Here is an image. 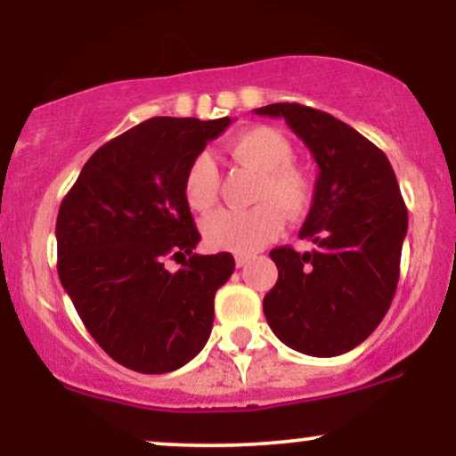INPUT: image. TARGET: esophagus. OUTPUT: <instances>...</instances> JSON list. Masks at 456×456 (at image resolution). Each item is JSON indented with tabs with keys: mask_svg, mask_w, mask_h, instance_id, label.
<instances>
[{
	"mask_svg": "<svg viewBox=\"0 0 456 456\" xmlns=\"http://www.w3.org/2000/svg\"><path fill=\"white\" fill-rule=\"evenodd\" d=\"M250 261V255H235V265L238 268H242V265H246Z\"/></svg>",
	"mask_w": 456,
	"mask_h": 456,
	"instance_id": "esophagus-1",
	"label": "esophagus"
}]
</instances>
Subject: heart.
Listing matches in <instances>:
<instances>
[{"label": "heart", "mask_w": 456, "mask_h": 456, "mask_svg": "<svg viewBox=\"0 0 456 456\" xmlns=\"http://www.w3.org/2000/svg\"><path fill=\"white\" fill-rule=\"evenodd\" d=\"M229 156L259 174L250 210H218L203 221L206 242L232 253H255L282 229V214L297 218L313 203V180L291 162L294 148L281 130L250 126L227 145ZM184 197L197 212H208L218 197V169L210 154H197L184 174Z\"/></svg>", "instance_id": "heart-1"}]
</instances>
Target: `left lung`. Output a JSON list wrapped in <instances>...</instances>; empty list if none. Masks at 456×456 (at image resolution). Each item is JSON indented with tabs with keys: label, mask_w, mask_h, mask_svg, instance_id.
<instances>
[{
	"label": "left lung",
	"mask_w": 456,
	"mask_h": 456,
	"mask_svg": "<svg viewBox=\"0 0 456 456\" xmlns=\"http://www.w3.org/2000/svg\"><path fill=\"white\" fill-rule=\"evenodd\" d=\"M282 118L319 167L300 238L308 253H270L279 281L264 297L272 332L296 352L332 358L358 347L388 313L399 282L407 208L390 160L358 130L297 102L255 109Z\"/></svg>",
	"instance_id": "8db88e82"
}]
</instances>
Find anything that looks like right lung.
Wrapping results in <instances>:
<instances>
[{
    "instance_id": "right-lung-1",
    "label": "right lung",
    "mask_w": 456,
    "mask_h": 456,
    "mask_svg": "<svg viewBox=\"0 0 456 456\" xmlns=\"http://www.w3.org/2000/svg\"><path fill=\"white\" fill-rule=\"evenodd\" d=\"M229 118H151L98 148L60 206L57 274L94 341L137 373H171L201 352L229 253L201 240L184 174ZM182 263L171 273L164 261ZM189 259L186 260L185 257Z\"/></svg>"
}]
</instances>
